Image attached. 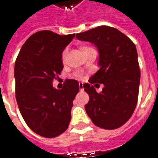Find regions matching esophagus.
Listing matches in <instances>:
<instances>
[{
  "mask_svg": "<svg viewBox=\"0 0 158 158\" xmlns=\"http://www.w3.org/2000/svg\"><path fill=\"white\" fill-rule=\"evenodd\" d=\"M79 87L80 90H83V89H84V85H83V83L81 82L79 83Z\"/></svg>",
  "mask_w": 158,
  "mask_h": 158,
  "instance_id": "obj_1",
  "label": "esophagus"
}]
</instances>
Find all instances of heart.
<instances>
[{"mask_svg": "<svg viewBox=\"0 0 158 158\" xmlns=\"http://www.w3.org/2000/svg\"><path fill=\"white\" fill-rule=\"evenodd\" d=\"M83 48H85V47H81V48H80V50H81V49H83ZM66 55H67V51H64V52H62V60H64V59H65Z\"/></svg>", "mask_w": 158, "mask_h": 158, "instance_id": "b5f03b06", "label": "heart"}]
</instances>
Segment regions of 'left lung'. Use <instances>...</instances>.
<instances>
[{
    "label": "left lung",
    "instance_id": "8db88e82",
    "mask_svg": "<svg viewBox=\"0 0 158 158\" xmlns=\"http://www.w3.org/2000/svg\"><path fill=\"white\" fill-rule=\"evenodd\" d=\"M76 38L98 49L100 69L89 82L104 85L103 91L97 93L94 86L84 84L89 96L85 106L86 113L95 125L118 129L132 116L138 101L140 70L135 45L124 34L108 26L79 33Z\"/></svg>",
    "mask_w": 158,
    "mask_h": 158
}]
</instances>
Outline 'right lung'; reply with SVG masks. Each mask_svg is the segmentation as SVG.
<instances>
[{
    "label": "right lung",
    "instance_id": "1",
    "mask_svg": "<svg viewBox=\"0 0 158 158\" xmlns=\"http://www.w3.org/2000/svg\"><path fill=\"white\" fill-rule=\"evenodd\" d=\"M74 36L60 35L50 30L35 33L23 45L15 62L19 111L29 129L43 137L60 135L71 120L79 82L66 79L61 89H55L52 82L62 72V53Z\"/></svg>",
    "mask_w": 158,
    "mask_h": 158
}]
</instances>
